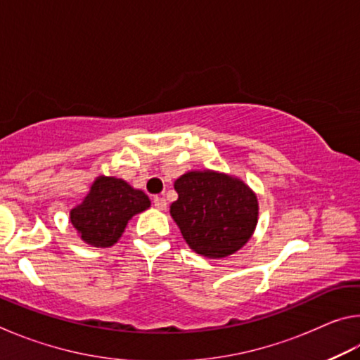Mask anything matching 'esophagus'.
Wrapping results in <instances>:
<instances>
[{
    "mask_svg": "<svg viewBox=\"0 0 360 360\" xmlns=\"http://www.w3.org/2000/svg\"><path fill=\"white\" fill-rule=\"evenodd\" d=\"M154 206L157 210H165L167 208V200L163 197H154Z\"/></svg>",
    "mask_w": 360,
    "mask_h": 360,
    "instance_id": "1",
    "label": "esophagus"
}]
</instances>
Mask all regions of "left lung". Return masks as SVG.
<instances>
[{
  "mask_svg": "<svg viewBox=\"0 0 360 360\" xmlns=\"http://www.w3.org/2000/svg\"><path fill=\"white\" fill-rule=\"evenodd\" d=\"M169 214L188 248L222 259L246 245L257 225L259 203L245 182L225 173L188 172L174 181Z\"/></svg>",
  "mask_w": 360,
  "mask_h": 360,
  "instance_id": "obj_1",
  "label": "left lung"
}]
</instances>
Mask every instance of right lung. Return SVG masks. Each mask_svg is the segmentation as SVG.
Wrapping results in <instances>:
<instances>
[{"instance_id": "right-lung-1", "label": "right lung", "mask_w": 360, "mask_h": 360, "mask_svg": "<svg viewBox=\"0 0 360 360\" xmlns=\"http://www.w3.org/2000/svg\"><path fill=\"white\" fill-rule=\"evenodd\" d=\"M149 206L148 195L129 182L98 176L84 202L70 211V221L87 245L109 248L117 243L130 219Z\"/></svg>"}]
</instances>
